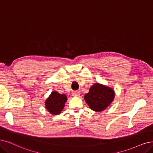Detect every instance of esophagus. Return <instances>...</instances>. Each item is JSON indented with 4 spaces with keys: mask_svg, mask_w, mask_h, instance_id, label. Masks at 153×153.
I'll use <instances>...</instances> for the list:
<instances>
[{
    "mask_svg": "<svg viewBox=\"0 0 153 153\" xmlns=\"http://www.w3.org/2000/svg\"><path fill=\"white\" fill-rule=\"evenodd\" d=\"M72 94L74 97H79L81 94V92L79 91H74L72 93Z\"/></svg>",
    "mask_w": 153,
    "mask_h": 153,
    "instance_id": "34e87169",
    "label": "esophagus"
}]
</instances>
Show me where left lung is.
Masks as SVG:
<instances>
[{
	"label": "left lung",
	"mask_w": 153,
	"mask_h": 153,
	"mask_svg": "<svg viewBox=\"0 0 153 153\" xmlns=\"http://www.w3.org/2000/svg\"><path fill=\"white\" fill-rule=\"evenodd\" d=\"M115 93L113 88L100 83H94L89 88L84 98L92 110L101 112L105 110L114 100Z\"/></svg>",
	"instance_id": "1"
}]
</instances>
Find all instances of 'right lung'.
<instances>
[{"label":"right lung","instance_id":"right-lung-1","mask_svg":"<svg viewBox=\"0 0 153 153\" xmlns=\"http://www.w3.org/2000/svg\"><path fill=\"white\" fill-rule=\"evenodd\" d=\"M67 100V96L56 91L51 93L45 102V108L52 115H59L64 109Z\"/></svg>","mask_w":153,"mask_h":153}]
</instances>
